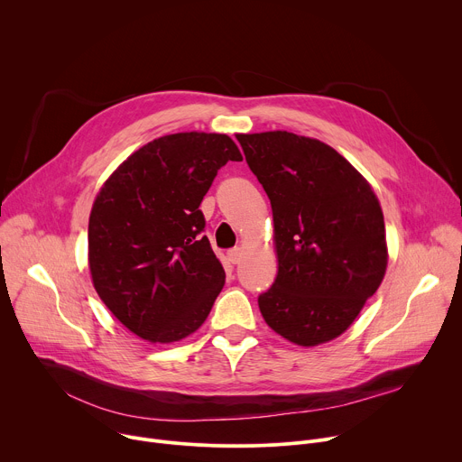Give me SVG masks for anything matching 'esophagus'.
<instances>
[{
    "label": "esophagus",
    "mask_w": 462,
    "mask_h": 462,
    "mask_svg": "<svg viewBox=\"0 0 462 462\" xmlns=\"http://www.w3.org/2000/svg\"><path fill=\"white\" fill-rule=\"evenodd\" d=\"M241 257H243V250L241 248L228 250V261L232 263V265H237V263L241 261Z\"/></svg>",
    "instance_id": "esophagus-1"
}]
</instances>
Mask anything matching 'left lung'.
Wrapping results in <instances>:
<instances>
[{"label":"left lung","mask_w":462,"mask_h":462,"mask_svg":"<svg viewBox=\"0 0 462 462\" xmlns=\"http://www.w3.org/2000/svg\"><path fill=\"white\" fill-rule=\"evenodd\" d=\"M267 191L278 274L257 298L267 325L314 347L344 335L387 269L383 214L367 179L335 148L289 134H239Z\"/></svg>","instance_id":"left-lung-1"}]
</instances>
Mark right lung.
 <instances>
[{
	"label": "right lung",
	"mask_w": 462,
	"mask_h": 462,
	"mask_svg": "<svg viewBox=\"0 0 462 462\" xmlns=\"http://www.w3.org/2000/svg\"><path fill=\"white\" fill-rule=\"evenodd\" d=\"M243 161L223 134L184 131L131 153L102 184L89 216L93 287L111 314L152 344L199 328L225 285L199 210L217 170Z\"/></svg>",
	"instance_id": "1"
}]
</instances>
